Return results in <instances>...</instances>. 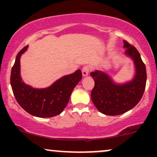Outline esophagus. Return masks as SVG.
Returning <instances> with one entry per match:
<instances>
[{"instance_id": "1", "label": "esophagus", "mask_w": 157, "mask_h": 157, "mask_svg": "<svg viewBox=\"0 0 157 157\" xmlns=\"http://www.w3.org/2000/svg\"><path fill=\"white\" fill-rule=\"evenodd\" d=\"M89 68L88 66H85V67L82 68V77H87L89 75Z\"/></svg>"}]
</instances>
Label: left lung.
<instances>
[{
  "instance_id": "obj_1",
  "label": "left lung",
  "mask_w": 157,
  "mask_h": 157,
  "mask_svg": "<svg viewBox=\"0 0 157 157\" xmlns=\"http://www.w3.org/2000/svg\"><path fill=\"white\" fill-rule=\"evenodd\" d=\"M123 44L125 55L134 63V75L131 80L116 82L109 74L98 70L90 74L94 80L91 100L100 112L109 116L120 115L137 105L146 85V68L140 53L127 41Z\"/></svg>"
}]
</instances>
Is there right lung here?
<instances>
[{
	"instance_id": "obj_1",
	"label": "right lung",
	"mask_w": 157,
	"mask_h": 157,
	"mask_svg": "<svg viewBox=\"0 0 157 157\" xmlns=\"http://www.w3.org/2000/svg\"><path fill=\"white\" fill-rule=\"evenodd\" d=\"M28 47L18 52L11 71V86L16 100L26 112L37 117L57 116L66 108L73 89L82 79L81 70L60 77L48 87L33 88L25 83L21 76V57Z\"/></svg>"
}]
</instances>
